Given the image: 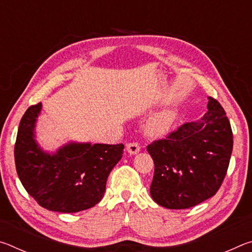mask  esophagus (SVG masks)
<instances>
[{"mask_svg":"<svg viewBox=\"0 0 252 252\" xmlns=\"http://www.w3.org/2000/svg\"><path fill=\"white\" fill-rule=\"evenodd\" d=\"M126 151L130 155H136L140 151V146L136 142H131L126 144Z\"/></svg>","mask_w":252,"mask_h":252,"instance_id":"esophagus-1","label":"esophagus"}]
</instances>
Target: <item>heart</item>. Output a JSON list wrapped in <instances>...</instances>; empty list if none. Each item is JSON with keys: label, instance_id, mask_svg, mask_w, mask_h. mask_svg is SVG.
<instances>
[{"label": "heart", "instance_id": "b5f03b06", "mask_svg": "<svg viewBox=\"0 0 252 252\" xmlns=\"http://www.w3.org/2000/svg\"><path fill=\"white\" fill-rule=\"evenodd\" d=\"M178 119L177 111L171 108L161 110L148 121L146 131L152 138H162L172 130Z\"/></svg>", "mask_w": 252, "mask_h": 252}]
</instances>
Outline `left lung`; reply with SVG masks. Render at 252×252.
Returning a JSON list of instances; mask_svg holds the SVG:
<instances>
[{
	"mask_svg": "<svg viewBox=\"0 0 252 252\" xmlns=\"http://www.w3.org/2000/svg\"><path fill=\"white\" fill-rule=\"evenodd\" d=\"M208 112L147 147L155 162L152 199L168 209L197 206L217 193L229 167L232 130L222 106L208 97Z\"/></svg>",
	"mask_w": 252,
	"mask_h": 252,
	"instance_id": "obj_1",
	"label": "left lung"
}]
</instances>
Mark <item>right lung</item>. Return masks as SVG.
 Returning a JSON list of instances; mask_svg holds the SVG:
<instances>
[{
  "instance_id": "obj_1",
  "label": "right lung",
  "mask_w": 252,
  "mask_h": 252,
  "mask_svg": "<svg viewBox=\"0 0 252 252\" xmlns=\"http://www.w3.org/2000/svg\"><path fill=\"white\" fill-rule=\"evenodd\" d=\"M41 110L42 103L30 106L19 126L14 158L21 182L48 210L73 213L94 207L103 198L106 180L125 146L69 142L46 152L35 140Z\"/></svg>"
}]
</instances>
